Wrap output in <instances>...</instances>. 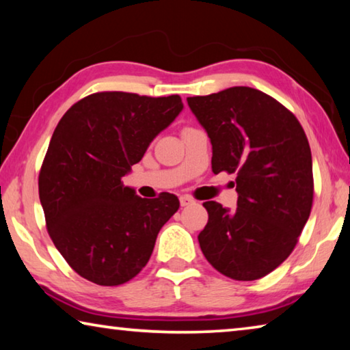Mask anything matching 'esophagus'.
Returning <instances> with one entry per match:
<instances>
[{
    "label": "esophagus",
    "mask_w": 350,
    "mask_h": 350,
    "mask_svg": "<svg viewBox=\"0 0 350 350\" xmlns=\"http://www.w3.org/2000/svg\"><path fill=\"white\" fill-rule=\"evenodd\" d=\"M179 200H180V205L182 206H187V205L194 204V199L191 196H188V194H183V196L179 198Z\"/></svg>",
    "instance_id": "34e87169"
}]
</instances>
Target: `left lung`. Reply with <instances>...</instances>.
<instances>
[{"instance_id":"left-lung-1","label":"left lung","mask_w":350,"mask_h":350,"mask_svg":"<svg viewBox=\"0 0 350 350\" xmlns=\"http://www.w3.org/2000/svg\"><path fill=\"white\" fill-rule=\"evenodd\" d=\"M211 140V170L236 174L238 206L204 202L199 245L219 273L259 280L293 252L310 216L313 173L301 123L278 100L247 86L187 98Z\"/></svg>"}]
</instances>
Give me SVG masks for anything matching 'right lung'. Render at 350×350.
<instances>
[{"label":"right lung","mask_w":350,"mask_h":350,"mask_svg":"<svg viewBox=\"0 0 350 350\" xmlns=\"http://www.w3.org/2000/svg\"><path fill=\"white\" fill-rule=\"evenodd\" d=\"M183 108L179 96L96 92L70 106L38 176L52 242L81 278L120 286L140 273L179 210L174 194L142 199L122 177Z\"/></svg>","instance_id":"obj_1"}]
</instances>
